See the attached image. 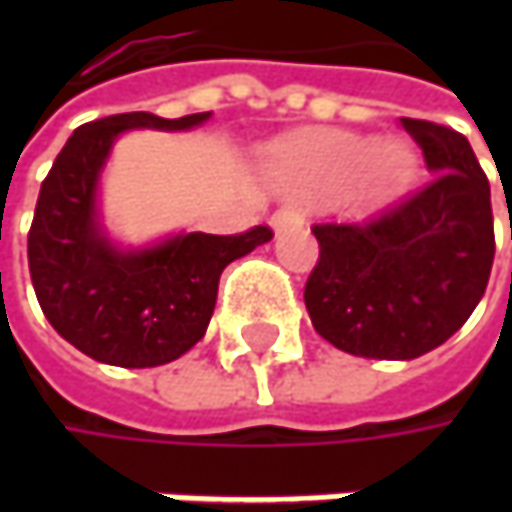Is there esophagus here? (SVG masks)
Here are the masks:
<instances>
[{
    "mask_svg": "<svg viewBox=\"0 0 512 512\" xmlns=\"http://www.w3.org/2000/svg\"><path fill=\"white\" fill-rule=\"evenodd\" d=\"M305 222V216L296 210V207H279L273 216H270V225L273 230H285V227H299Z\"/></svg>",
    "mask_w": 512,
    "mask_h": 512,
    "instance_id": "1",
    "label": "esophagus"
}]
</instances>
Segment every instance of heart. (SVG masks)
Wrapping results in <instances>:
<instances>
[{"label":"heart","instance_id":"heart-1","mask_svg":"<svg viewBox=\"0 0 512 512\" xmlns=\"http://www.w3.org/2000/svg\"><path fill=\"white\" fill-rule=\"evenodd\" d=\"M276 185L307 199H327L359 182L364 205H387L402 196L416 176V153L407 142L347 133L310 130L290 136L273 148Z\"/></svg>","mask_w":512,"mask_h":512}]
</instances>
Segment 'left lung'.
<instances>
[{
    "label": "left lung",
    "instance_id": "8db88e82",
    "mask_svg": "<svg viewBox=\"0 0 512 512\" xmlns=\"http://www.w3.org/2000/svg\"><path fill=\"white\" fill-rule=\"evenodd\" d=\"M433 179L367 222L313 225L316 333L362 359H416L470 319L496 256L490 182L459 130L402 119Z\"/></svg>",
    "mask_w": 512,
    "mask_h": 512
}]
</instances>
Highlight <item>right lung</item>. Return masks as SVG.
<instances>
[{
  "label": "right lung",
  "mask_w": 512,
  "mask_h": 512,
  "mask_svg": "<svg viewBox=\"0 0 512 512\" xmlns=\"http://www.w3.org/2000/svg\"><path fill=\"white\" fill-rule=\"evenodd\" d=\"M210 113L162 119L116 113L73 130L42 182L28 233L30 282L53 330L96 362L156 367L205 336L219 276L233 259L273 239L256 225L245 233H182L145 250H119L96 210L99 170L122 130H187Z\"/></svg>",
  "instance_id": "1"
}]
</instances>
